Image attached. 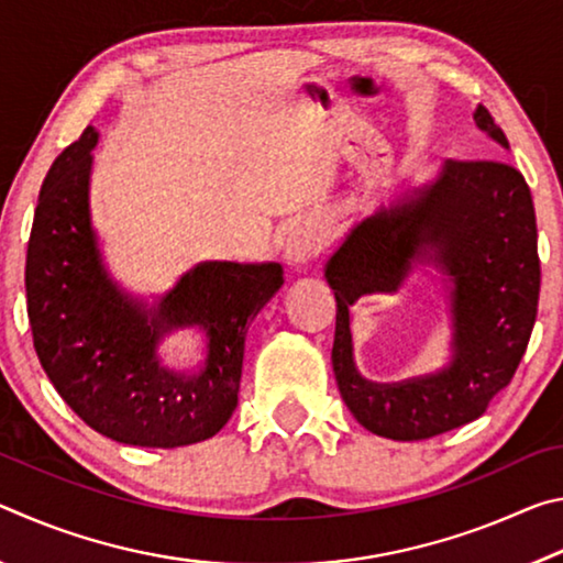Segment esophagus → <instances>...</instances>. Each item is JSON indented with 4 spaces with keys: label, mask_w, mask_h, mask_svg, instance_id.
<instances>
[{
    "label": "esophagus",
    "mask_w": 563,
    "mask_h": 563,
    "mask_svg": "<svg viewBox=\"0 0 563 563\" xmlns=\"http://www.w3.org/2000/svg\"><path fill=\"white\" fill-rule=\"evenodd\" d=\"M320 238H316L308 231H298L288 238V245H285V261L292 268H305L316 255L320 253Z\"/></svg>",
    "instance_id": "1"
}]
</instances>
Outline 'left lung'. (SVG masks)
<instances>
[{
  "instance_id": "8db88e82",
  "label": "left lung",
  "mask_w": 563,
  "mask_h": 563,
  "mask_svg": "<svg viewBox=\"0 0 563 563\" xmlns=\"http://www.w3.org/2000/svg\"><path fill=\"white\" fill-rule=\"evenodd\" d=\"M474 121L509 148L482 103ZM415 267L434 272L448 295L451 362L405 384H369L354 365L349 305L362 294L396 291ZM325 278L338 302L332 369L365 430L417 442L474 422L511 383L537 320L541 265L527 180L507 161L450 158L430 186L352 228L330 255Z\"/></svg>"
}]
</instances>
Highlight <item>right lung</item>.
I'll list each match as a JSON object with an SVG mask.
<instances>
[{
  "instance_id": "obj_1",
  "label": "right lung",
  "mask_w": 563,
  "mask_h": 563,
  "mask_svg": "<svg viewBox=\"0 0 563 563\" xmlns=\"http://www.w3.org/2000/svg\"><path fill=\"white\" fill-rule=\"evenodd\" d=\"M97 129L62 151L44 178L26 247V312L46 377L91 430L174 450L223 430L238 407L251 320L283 285L278 263H198L156 305L129 298L103 268L89 213ZM198 324L207 362L163 365L168 331Z\"/></svg>"
}]
</instances>
